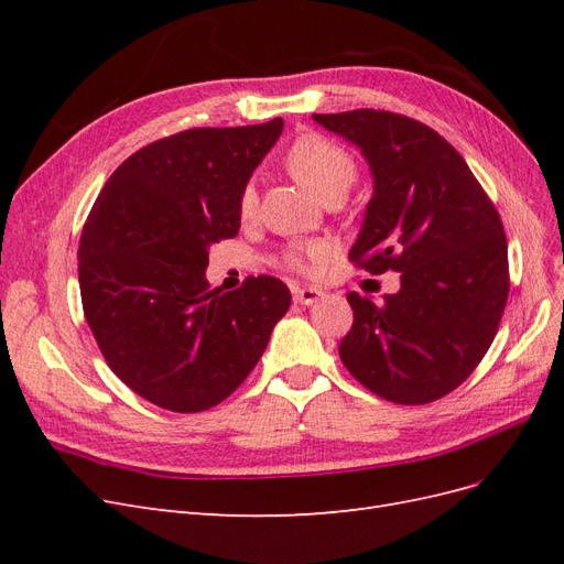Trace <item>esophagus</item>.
Wrapping results in <instances>:
<instances>
[{
	"label": "esophagus",
	"instance_id": "1",
	"mask_svg": "<svg viewBox=\"0 0 564 564\" xmlns=\"http://www.w3.org/2000/svg\"><path fill=\"white\" fill-rule=\"evenodd\" d=\"M322 296H324V292H322V289H317V286H303V289H296V292H294V301L299 305H313Z\"/></svg>",
	"mask_w": 564,
	"mask_h": 564
}]
</instances>
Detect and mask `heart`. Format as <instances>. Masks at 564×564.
I'll return each mask as SVG.
<instances>
[{
    "label": "heart",
    "instance_id": "heart-1",
    "mask_svg": "<svg viewBox=\"0 0 564 564\" xmlns=\"http://www.w3.org/2000/svg\"><path fill=\"white\" fill-rule=\"evenodd\" d=\"M286 166L305 191H311L317 199H324L332 193H348L357 176L355 162L348 152L315 133L301 135V139L292 143V148L286 152ZM256 204H259L256 187L247 183L240 197L242 218L253 216ZM324 256H327V249L322 245L308 249H292L286 253V263L294 270L311 272Z\"/></svg>",
    "mask_w": 564,
    "mask_h": 564
}]
</instances>
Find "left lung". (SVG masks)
<instances>
[{
	"mask_svg": "<svg viewBox=\"0 0 564 564\" xmlns=\"http://www.w3.org/2000/svg\"><path fill=\"white\" fill-rule=\"evenodd\" d=\"M360 148L373 193L350 261L400 272V292L348 294L340 362L398 404L445 398L480 365L508 299L503 224L466 160L437 131L386 110L313 115Z\"/></svg>",
	"mask_w": 564,
	"mask_h": 564,
	"instance_id": "left-lung-1",
	"label": "left lung"
}]
</instances>
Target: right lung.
<instances>
[{"label": "right lung", "mask_w": 564, "mask_h": 564, "mask_svg": "<svg viewBox=\"0 0 564 564\" xmlns=\"http://www.w3.org/2000/svg\"><path fill=\"white\" fill-rule=\"evenodd\" d=\"M284 122L187 129L115 169L84 224V317L110 369L169 412L224 402L261 360L292 294L259 275L209 289V249L240 230V197Z\"/></svg>", "instance_id": "obj_1"}]
</instances>
